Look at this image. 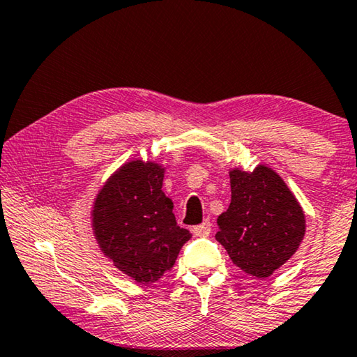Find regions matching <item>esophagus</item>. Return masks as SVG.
<instances>
[{"instance_id": "1", "label": "esophagus", "mask_w": 357, "mask_h": 357, "mask_svg": "<svg viewBox=\"0 0 357 357\" xmlns=\"http://www.w3.org/2000/svg\"><path fill=\"white\" fill-rule=\"evenodd\" d=\"M211 231V222L208 220H205L202 225L192 227V232L194 236H199V237H206Z\"/></svg>"}]
</instances>
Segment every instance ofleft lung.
Instances as JSON below:
<instances>
[{
  "mask_svg": "<svg viewBox=\"0 0 357 357\" xmlns=\"http://www.w3.org/2000/svg\"><path fill=\"white\" fill-rule=\"evenodd\" d=\"M231 204L218 216L216 241L248 275L266 279L294 257L306 232L305 211L268 165L231 168Z\"/></svg>",
  "mask_w": 357,
  "mask_h": 357,
  "instance_id": "left-lung-1",
  "label": "left lung"
}]
</instances>
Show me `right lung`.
Wrapping results in <instances>:
<instances>
[{"instance_id": "add662e5", "label": "right lung", "mask_w": 357, "mask_h": 357, "mask_svg": "<svg viewBox=\"0 0 357 357\" xmlns=\"http://www.w3.org/2000/svg\"><path fill=\"white\" fill-rule=\"evenodd\" d=\"M165 167L130 160L96 195L91 226L100 252L137 284H153L176 263L192 237L176 225L173 202L162 190Z\"/></svg>"}]
</instances>
